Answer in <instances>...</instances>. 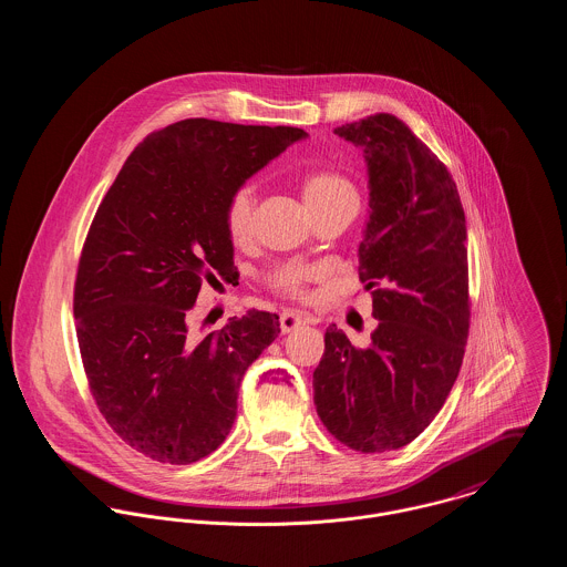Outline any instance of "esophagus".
Returning <instances> with one entry per match:
<instances>
[{"instance_id":"34e87169","label":"esophagus","mask_w":567,"mask_h":567,"mask_svg":"<svg viewBox=\"0 0 567 567\" xmlns=\"http://www.w3.org/2000/svg\"><path fill=\"white\" fill-rule=\"evenodd\" d=\"M310 323H315V317H310V315H306V312L288 310V312H281V317H279V327H281L284 333H288V331H292V329H297V327H301V324Z\"/></svg>"}]
</instances>
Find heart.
<instances>
[{
	"mask_svg": "<svg viewBox=\"0 0 567 567\" xmlns=\"http://www.w3.org/2000/svg\"><path fill=\"white\" fill-rule=\"evenodd\" d=\"M301 196L312 216L338 205H349V203L358 205L355 185L344 174L333 169L308 172L301 178ZM252 209H255V198L250 187H238L225 205V231L236 246H244L250 240ZM315 279H317V270L299 261H281L264 275V281L268 288L292 299L303 297L308 290V284Z\"/></svg>",
	"mask_w": 567,
	"mask_h": 567,
	"instance_id": "1",
	"label": "heart"
}]
</instances>
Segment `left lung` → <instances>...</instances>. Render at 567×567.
<instances>
[{
  "label": "left lung",
  "instance_id": "8db88e82",
  "mask_svg": "<svg viewBox=\"0 0 567 567\" xmlns=\"http://www.w3.org/2000/svg\"><path fill=\"white\" fill-rule=\"evenodd\" d=\"M336 135L369 163L358 275L378 327L367 349L324 331L315 404L329 434L375 454L414 441L445 404L470 336L465 212L452 174L402 120L375 113Z\"/></svg>",
  "mask_w": 567,
  "mask_h": 567
}]
</instances>
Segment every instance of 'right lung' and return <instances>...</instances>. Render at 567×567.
Here are the masks:
<instances>
[{
  "label": "right lung",
  "instance_id": "add662e5",
  "mask_svg": "<svg viewBox=\"0 0 567 567\" xmlns=\"http://www.w3.org/2000/svg\"><path fill=\"white\" fill-rule=\"evenodd\" d=\"M306 131L192 117L151 133L102 198L74 284L82 367L97 410L144 456L189 465L227 439L244 371L279 317L248 310L196 338L205 284L236 272L225 205Z\"/></svg>",
  "mask_w": 567,
  "mask_h": 567
}]
</instances>
